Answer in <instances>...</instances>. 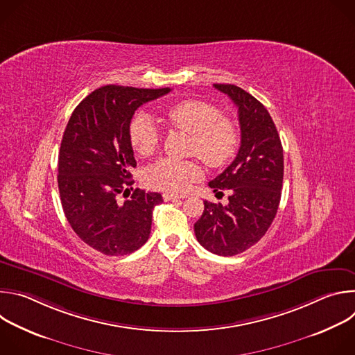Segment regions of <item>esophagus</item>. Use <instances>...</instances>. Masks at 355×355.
<instances>
[{"mask_svg": "<svg viewBox=\"0 0 355 355\" xmlns=\"http://www.w3.org/2000/svg\"><path fill=\"white\" fill-rule=\"evenodd\" d=\"M163 198L164 200H171V199H182V198H187L185 193H175V192H164L163 193Z\"/></svg>", "mask_w": 355, "mask_h": 355, "instance_id": "obj_1", "label": "esophagus"}]
</instances>
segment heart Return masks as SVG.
I'll return each mask as SVG.
<instances>
[{
    "instance_id": "obj_1",
    "label": "heart",
    "mask_w": 355,
    "mask_h": 355,
    "mask_svg": "<svg viewBox=\"0 0 355 355\" xmlns=\"http://www.w3.org/2000/svg\"><path fill=\"white\" fill-rule=\"evenodd\" d=\"M168 122L178 130L192 136L189 153L198 156L211 167L229 163L239 148V129L236 123L205 101L185 99L167 111ZM129 139L133 148L143 157L153 155L160 146V132L147 114H136L129 123ZM202 177L193 162L160 159L147 167L144 181L148 187L164 191H184Z\"/></svg>"
}]
</instances>
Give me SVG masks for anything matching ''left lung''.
<instances>
[{
	"instance_id": "obj_1",
	"label": "left lung",
	"mask_w": 355,
	"mask_h": 355,
	"mask_svg": "<svg viewBox=\"0 0 355 355\" xmlns=\"http://www.w3.org/2000/svg\"><path fill=\"white\" fill-rule=\"evenodd\" d=\"M237 107L241 141L232 164L209 182L216 193L229 189V204L204 200L193 225L202 247L218 256H236L254 245L271 226L281 200L284 150L266 107L243 88L214 84Z\"/></svg>"
}]
</instances>
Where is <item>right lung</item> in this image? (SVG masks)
<instances>
[{
    "label": "right lung",
    "instance_id": "obj_1",
    "mask_svg": "<svg viewBox=\"0 0 355 355\" xmlns=\"http://www.w3.org/2000/svg\"><path fill=\"white\" fill-rule=\"evenodd\" d=\"M170 91L101 87L81 101L66 126L58 168L62 207L76 234L105 256L130 254L150 236L153 209L163 196L139 188L125 202L118 196L133 184L132 116Z\"/></svg>",
    "mask_w": 355,
    "mask_h": 355
}]
</instances>
